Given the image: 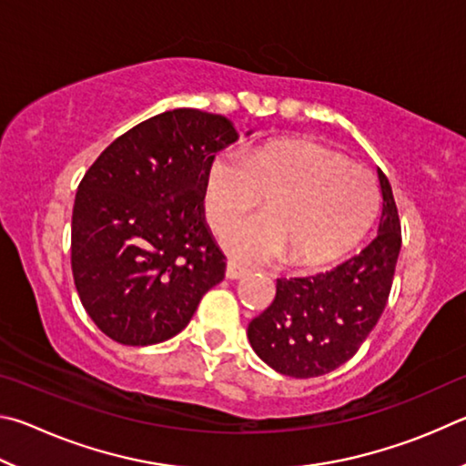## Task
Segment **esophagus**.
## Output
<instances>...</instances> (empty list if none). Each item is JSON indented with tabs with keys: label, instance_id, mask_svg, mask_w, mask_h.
Wrapping results in <instances>:
<instances>
[{
	"label": "esophagus",
	"instance_id": "esophagus-1",
	"mask_svg": "<svg viewBox=\"0 0 466 466\" xmlns=\"http://www.w3.org/2000/svg\"><path fill=\"white\" fill-rule=\"evenodd\" d=\"M225 276L228 280H239L246 276V268H241L238 262H227V270Z\"/></svg>",
	"mask_w": 466,
	"mask_h": 466
}]
</instances>
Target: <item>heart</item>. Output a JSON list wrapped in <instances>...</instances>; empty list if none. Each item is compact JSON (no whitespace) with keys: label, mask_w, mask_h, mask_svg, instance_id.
<instances>
[{"label":"heart","mask_w":466,"mask_h":466,"mask_svg":"<svg viewBox=\"0 0 466 466\" xmlns=\"http://www.w3.org/2000/svg\"><path fill=\"white\" fill-rule=\"evenodd\" d=\"M267 194L268 213L225 228L220 246L243 264L290 256L317 266L344 256L369 231L379 207L372 176L307 141H272L217 155L202 182V207L223 228Z\"/></svg>","instance_id":"heart-1"}]
</instances>
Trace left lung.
Returning a JSON list of instances; mask_svg holds the SVG:
<instances>
[{"mask_svg":"<svg viewBox=\"0 0 466 466\" xmlns=\"http://www.w3.org/2000/svg\"><path fill=\"white\" fill-rule=\"evenodd\" d=\"M379 231L360 254L329 272L279 279L276 299L248 328L251 348L276 372L321 377L348 362L385 311L401 249V223L387 176L377 169Z\"/></svg>","mask_w":466,"mask_h":466,"instance_id":"8db88e82","label":"left lung"}]
</instances>
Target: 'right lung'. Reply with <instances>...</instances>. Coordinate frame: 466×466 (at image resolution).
<instances>
[{
    "label": "right lung",
    "instance_id": "right-lung-1",
    "mask_svg": "<svg viewBox=\"0 0 466 466\" xmlns=\"http://www.w3.org/2000/svg\"><path fill=\"white\" fill-rule=\"evenodd\" d=\"M238 137L220 114L167 110L127 130L86 171L71 218L73 280L87 315L118 344L174 338L225 279L202 182Z\"/></svg>",
    "mask_w": 466,
    "mask_h": 466
}]
</instances>
